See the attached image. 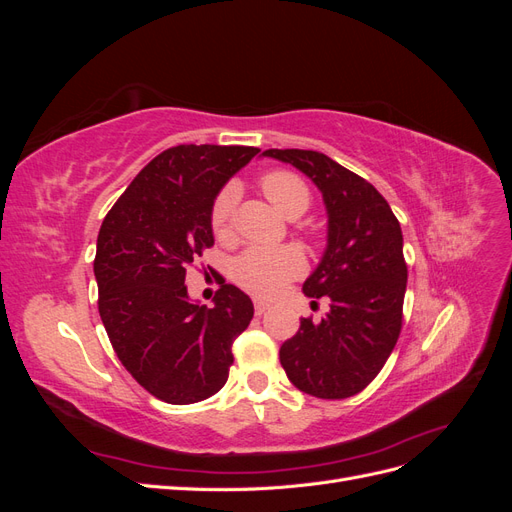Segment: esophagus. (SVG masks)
I'll return each mask as SVG.
<instances>
[{
	"label": "esophagus",
	"mask_w": 512,
	"mask_h": 512,
	"mask_svg": "<svg viewBox=\"0 0 512 512\" xmlns=\"http://www.w3.org/2000/svg\"><path fill=\"white\" fill-rule=\"evenodd\" d=\"M254 309H256V316H262L269 309L267 301H254Z\"/></svg>",
	"instance_id": "1"
}]
</instances>
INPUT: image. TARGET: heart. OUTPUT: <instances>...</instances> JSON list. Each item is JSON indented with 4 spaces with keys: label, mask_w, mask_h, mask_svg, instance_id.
<instances>
[{
    "label": "heart",
    "mask_w": 512,
    "mask_h": 512,
    "mask_svg": "<svg viewBox=\"0 0 512 512\" xmlns=\"http://www.w3.org/2000/svg\"><path fill=\"white\" fill-rule=\"evenodd\" d=\"M260 190L269 203L286 218H297L309 207L307 183L290 173V170H271L260 177ZM237 192L232 185H226L218 192L211 203L209 222L213 237L226 241L232 232V211H235ZM305 271V260L297 247H275V250H262L250 247L232 265V280L254 297L271 299L280 294L284 286Z\"/></svg>",
    "instance_id": "1"
}]
</instances>
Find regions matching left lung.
<instances>
[{
    "label": "left lung",
    "instance_id": "obj_1",
    "mask_svg": "<svg viewBox=\"0 0 512 512\" xmlns=\"http://www.w3.org/2000/svg\"><path fill=\"white\" fill-rule=\"evenodd\" d=\"M312 179L329 213V245L303 292L331 301L320 322L301 318L280 348L288 380L318 399L361 393L389 359L404 322L408 265L401 226L384 196L352 170L307 149H267Z\"/></svg>",
    "mask_w": 512,
    "mask_h": 512
}]
</instances>
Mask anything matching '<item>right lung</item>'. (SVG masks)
I'll list each match as a JSON object with an SVG mask.
<instances>
[{
  "instance_id": "1",
  "label": "right lung",
  "mask_w": 512,
  "mask_h": 512,
  "mask_svg": "<svg viewBox=\"0 0 512 512\" xmlns=\"http://www.w3.org/2000/svg\"><path fill=\"white\" fill-rule=\"evenodd\" d=\"M258 151L170 147L134 177L102 222L94 260L102 324L121 365L166 404L188 406L218 393L232 342L254 316L252 299L224 282L211 309L192 303L185 271L213 245V198Z\"/></svg>"
}]
</instances>
